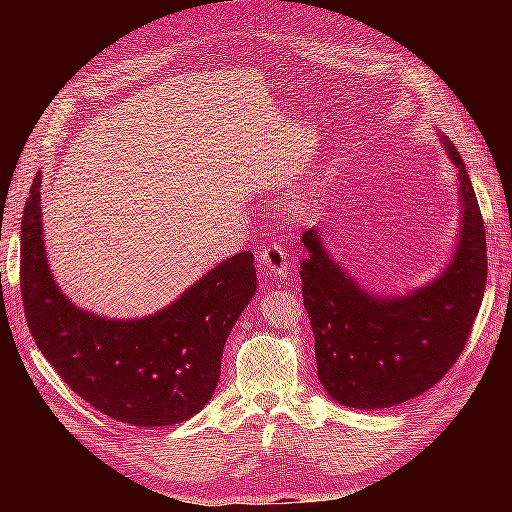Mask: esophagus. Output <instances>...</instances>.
<instances>
[{
    "instance_id": "1",
    "label": "esophagus",
    "mask_w": 512,
    "mask_h": 512,
    "mask_svg": "<svg viewBox=\"0 0 512 512\" xmlns=\"http://www.w3.org/2000/svg\"><path fill=\"white\" fill-rule=\"evenodd\" d=\"M261 265L278 280H284L290 272L286 249L282 245H278V242H272V245H267L261 251Z\"/></svg>"
}]
</instances>
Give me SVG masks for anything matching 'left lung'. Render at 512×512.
Listing matches in <instances>:
<instances>
[{"instance_id": "1", "label": "left lung", "mask_w": 512, "mask_h": 512, "mask_svg": "<svg viewBox=\"0 0 512 512\" xmlns=\"http://www.w3.org/2000/svg\"><path fill=\"white\" fill-rule=\"evenodd\" d=\"M442 143L459 170L463 218L456 253L434 282L405 297H375L328 255L315 228L301 236L317 378L344 407L388 409L423 394L469 340L488 280L486 228L459 151L446 137Z\"/></svg>"}]
</instances>
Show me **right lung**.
I'll list each match as a JSON object with an SVG mask.
<instances>
[{
  "mask_svg": "<svg viewBox=\"0 0 512 512\" xmlns=\"http://www.w3.org/2000/svg\"><path fill=\"white\" fill-rule=\"evenodd\" d=\"M41 172L20 230V292L43 357L91 407L122 423L164 427L197 415L220 380L226 338L257 290L253 253L215 265L180 299L143 319L78 309L49 272Z\"/></svg>",
  "mask_w": 512,
  "mask_h": 512,
  "instance_id": "obj_1",
  "label": "right lung"
}]
</instances>
